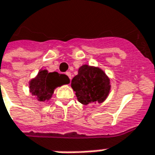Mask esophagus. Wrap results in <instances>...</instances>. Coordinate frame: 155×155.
<instances>
[{"label":"esophagus","mask_w":155,"mask_h":155,"mask_svg":"<svg viewBox=\"0 0 155 155\" xmlns=\"http://www.w3.org/2000/svg\"><path fill=\"white\" fill-rule=\"evenodd\" d=\"M65 74H66V75L68 76V78H70V80L71 79V73L70 71H67V72H66V73H65Z\"/></svg>","instance_id":"obj_1"}]
</instances>
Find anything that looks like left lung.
<instances>
[{"mask_svg": "<svg viewBox=\"0 0 155 155\" xmlns=\"http://www.w3.org/2000/svg\"><path fill=\"white\" fill-rule=\"evenodd\" d=\"M71 88L76 92L80 103L88 105L101 103L110 91V80L104 71L98 67L82 65L78 74L71 80Z\"/></svg>", "mask_w": 155, "mask_h": 155, "instance_id": "left-lung-1", "label": "left lung"}]
</instances>
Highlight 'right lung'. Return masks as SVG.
<instances>
[{
	"label": "right lung",
	"instance_id": "1",
	"mask_svg": "<svg viewBox=\"0 0 155 155\" xmlns=\"http://www.w3.org/2000/svg\"><path fill=\"white\" fill-rule=\"evenodd\" d=\"M70 83L69 78L56 71L48 72L41 70L34 79L30 82V91L40 101H48L52 97L55 88Z\"/></svg>",
	"mask_w": 155,
	"mask_h": 155
}]
</instances>
